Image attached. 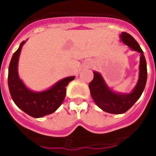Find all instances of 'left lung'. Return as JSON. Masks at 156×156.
<instances>
[{"label":"left lung","mask_w":156,"mask_h":156,"mask_svg":"<svg viewBox=\"0 0 156 156\" xmlns=\"http://www.w3.org/2000/svg\"><path fill=\"white\" fill-rule=\"evenodd\" d=\"M120 37L125 44L140 54L139 79L133 91L128 94L115 93L106 86L102 76L97 72H94V79L89 83L90 94L95 104L103 111L112 114L124 113L131 108L140 97L147 81V64L142 49L130 34L122 32Z\"/></svg>","instance_id":"left-lung-1"}]
</instances>
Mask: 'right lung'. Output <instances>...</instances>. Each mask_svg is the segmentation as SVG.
Returning a JSON list of instances; mask_svg holds the SVG:
<instances>
[{"mask_svg": "<svg viewBox=\"0 0 156 156\" xmlns=\"http://www.w3.org/2000/svg\"><path fill=\"white\" fill-rule=\"evenodd\" d=\"M24 44L23 41L12 55L8 68V87L12 100L20 109L30 116L40 118L53 113L60 107L66 97V86L75 76L66 77L45 91L37 93L29 90L18 75V62Z\"/></svg>", "mask_w": 156, "mask_h": 156, "instance_id": "obj_1", "label": "right lung"}]
</instances>
